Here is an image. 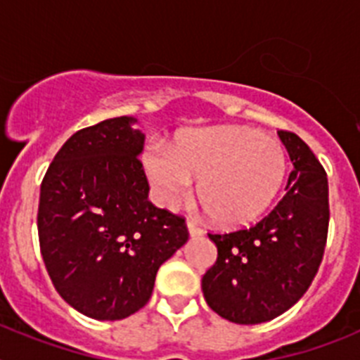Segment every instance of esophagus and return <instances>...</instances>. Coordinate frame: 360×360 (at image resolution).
Masks as SVG:
<instances>
[{"instance_id":"esophagus-1","label":"esophagus","mask_w":360,"mask_h":360,"mask_svg":"<svg viewBox=\"0 0 360 360\" xmlns=\"http://www.w3.org/2000/svg\"><path fill=\"white\" fill-rule=\"evenodd\" d=\"M187 229H189V234H191V238H198V236H202L203 234V231L202 229L198 227V225L195 224V221H187Z\"/></svg>"}]
</instances>
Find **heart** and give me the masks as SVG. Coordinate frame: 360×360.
Here are the masks:
<instances>
[{"label":"heart","mask_w":360,"mask_h":360,"mask_svg":"<svg viewBox=\"0 0 360 360\" xmlns=\"http://www.w3.org/2000/svg\"><path fill=\"white\" fill-rule=\"evenodd\" d=\"M144 167L158 200L176 207L198 180V200L219 227H241L262 216L281 187L287 157L281 144L252 128L198 129L173 148H151Z\"/></svg>","instance_id":"heart-1"}]
</instances>
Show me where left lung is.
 <instances>
[{"label":"left lung","mask_w":360,"mask_h":360,"mask_svg":"<svg viewBox=\"0 0 360 360\" xmlns=\"http://www.w3.org/2000/svg\"><path fill=\"white\" fill-rule=\"evenodd\" d=\"M278 135L294 164L285 196L252 227L209 232L218 257L202 278L203 297L236 324L266 323L294 307L316 278L328 238L326 171L295 133Z\"/></svg>","instance_id":"1"}]
</instances>
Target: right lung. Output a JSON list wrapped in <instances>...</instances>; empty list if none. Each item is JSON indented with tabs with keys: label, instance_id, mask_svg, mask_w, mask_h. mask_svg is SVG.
Returning a JSON list of instances; mask_svg holds the SVG:
<instances>
[{
	"label": "right lung",
	"instance_id": "1",
	"mask_svg": "<svg viewBox=\"0 0 360 360\" xmlns=\"http://www.w3.org/2000/svg\"><path fill=\"white\" fill-rule=\"evenodd\" d=\"M131 117L73 133L41 182L37 232L44 266L70 307L97 321L131 316L187 240L186 218L155 207Z\"/></svg>",
	"mask_w": 360,
	"mask_h": 360
}]
</instances>
